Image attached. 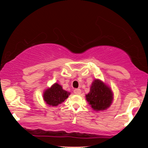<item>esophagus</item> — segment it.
Masks as SVG:
<instances>
[{"label": "esophagus", "instance_id": "34e87169", "mask_svg": "<svg viewBox=\"0 0 148 148\" xmlns=\"http://www.w3.org/2000/svg\"><path fill=\"white\" fill-rule=\"evenodd\" d=\"M74 92L76 95H79V94H81L82 91H81V89H75L74 90Z\"/></svg>", "mask_w": 148, "mask_h": 148}]
</instances>
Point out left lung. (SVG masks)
Here are the masks:
<instances>
[{
	"instance_id": "obj_1",
	"label": "left lung",
	"mask_w": 148,
	"mask_h": 148,
	"mask_svg": "<svg viewBox=\"0 0 148 148\" xmlns=\"http://www.w3.org/2000/svg\"><path fill=\"white\" fill-rule=\"evenodd\" d=\"M86 100L95 111L106 110L113 101L111 89L101 80L95 79L91 84L90 91L86 95Z\"/></svg>"
}]
</instances>
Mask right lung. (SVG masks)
I'll return each mask as SVG.
<instances>
[{"label":"right lung","mask_w":148,"mask_h":148,"mask_svg":"<svg viewBox=\"0 0 148 148\" xmlns=\"http://www.w3.org/2000/svg\"><path fill=\"white\" fill-rule=\"evenodd\" d=\"M69 95H70V92L65 91L62 89L61 86L56 83L51 87L45 90L43 98L47 104L52 106H57L68 98Z\"/></svg>","instance_id":"1"}]
</instances>
